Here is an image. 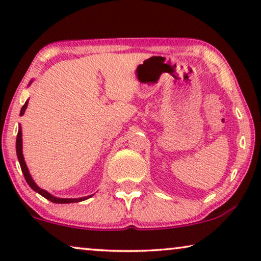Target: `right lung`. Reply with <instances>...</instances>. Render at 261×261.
<instances>
[{"instance_id":"obj_1","label":"right lung","mask_w":261,"mask_h":261,"mask_svg":"<svg viewBox=\"0 0 261 261\" xmlns=\"http://www.w3.org/2000/svg\"><path fill=\"white\" fill-rule=\"evenodd\" d=\"M27 105L28 102H26L23 105L22 108H21V112H20V115H23L24 110L27 108ZM16 154H17V158H19V163H20V166H21V170H22V173L24 176V179L28 183V185L33 189L34 191H37L38 194H40L41 196H44L46 199H48V201H51L53 203H73V202H81V201H84V199H87V197L84 198H57V197H53L52 195H49L47 191L42 190L38 187L37 184L34 183L33 179H32L30 172H28V169L26 166V163H24L23 160V155H22V139H21V128L17 132V137H16Z\"/></svg>"}]
</instances>
